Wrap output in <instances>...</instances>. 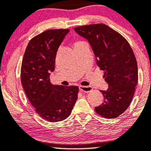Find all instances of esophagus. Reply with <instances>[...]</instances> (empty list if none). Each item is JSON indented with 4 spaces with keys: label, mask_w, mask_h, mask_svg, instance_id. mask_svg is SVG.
I'll return each instance as SVG.
<instances>
[{
    "label": "esophagus",
    "mask_w": 151,
    "mask_h": 151,
    "mask_svg": "<svg viewBox=\"0 0 151 151\" xmlns=\"http://www.w3.org/2000/svg\"><path fill=\"white\" fill-rule=\"evenodd\" d=\"M79 88L80 91H81L83 92H89L92 90V88L91 87V86H80Z\"/></svg>",
    "instance_id": "34e87169"
}]
</instances>
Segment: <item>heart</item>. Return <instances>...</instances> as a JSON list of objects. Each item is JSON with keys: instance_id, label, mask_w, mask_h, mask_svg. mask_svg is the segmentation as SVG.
I'll return each instance as SVG.
<instances>
[{"instance_id": "obj_1", "label": "heart", "mask_w": 151, "mask_h": 151, "mask_svg": "<svg viewBox=\"0 0 151 151\" xmlns=\"http://www.w3.org/2000/svg\"><path fill=\"white\" fill-rule=\"evenodd\" d=\"M83 43V42H82V41H78V42H76L75 43V44H74V46H77V45H79V44H81V43Z\"/></svg>"}]
</instances>
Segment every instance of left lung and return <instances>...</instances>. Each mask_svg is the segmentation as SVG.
<instances>
[{
	"label": "left lung",
	"mask_w": 151,
	"mask_h": 151,
	"mask_svg": "<svg viewBox=\"0 0 151 151\" xmlns=\"http://www.w3.org/2000/svg\"><path fill=\"white\" fill-rule=\"evenodd\" d=\"M87 40L96 57V65L104 70L108 88L100 90L104 100L95 108L97 114L112 119L123 113L133 97L138 81L137 64L127 41L104 24H92L74 28Z\"/></svg>",
	"instance_id": "8db88e82"
}]
</instances>
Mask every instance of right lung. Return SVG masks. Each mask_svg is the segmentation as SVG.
<instances>
[{"label": "right lung", "instance_id": "add662e5", "mask_svg": "<svg viewBox=\"0 0 151 151\" xmlns=\"http://www.w3.org/2000/svg\"><path fill=\"white\" fill-rule=\"evenodd\" d=\"M69 29H50L30 40L21 65V79L28 99L36 112L50 122L63 121L71 113L78 98V86L53 85L57 50Z\"/></svg>", "mask_w": 151, "mask_h": 151}]
</instances>
